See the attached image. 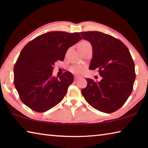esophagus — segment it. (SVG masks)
<instances>
[{
    "instance_id": "1",
    "label": "esophagus",
    "mask_w": 148,
    "mask_h": 148,
    "mask_svg": "<svg viewBox=\"0 0 148 148\" xmlns=\"http://www.w3.org/2000/svg\"><path fill=\"white\" fill-rule=\"evenodd\" d=\"M79 76H74V79H79Z\"/></svg>"
}]
</instances>
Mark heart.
<instances>
[{"mask_svg":"<svg viewBox=\"0 0 148 148\" xmlns=\"http://www.w3.org/2000/svg\"><path fill=\"white\" fill-rule=\"evenodd\" d=\"M87 44H90L89 43V42L84 40V41H82L81 42H79L78 46H84V45H87ZM71 70L73 73L76 74H79L82 73V71H83V68L79 66H72L71 69Z\"/></svg>","mask_w":148,"mask_h":148,"instance_id":"b5f03b06","label":"heart"}]
</instances>
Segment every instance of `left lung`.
<instances>
[{
	"mask_svg": "<svg viewBox=\"0 0 148 148\" xmlns=\"http://www.w3.org/2000/svg\"><path fill=\"white\" fill-rule=\"evenodd\" d=\"M79 33L92 45L89 69H98L102 77L100 82L86 78L87 86L82 94L94 108L112 113L125 104L133 89L136 74L131 55L121 40L109 34L99 31Z\"/></svg>",
	"mask_w": 148,
	"mask_h": 148,
	"instance_id": "left-lung-1",
	"label": "left lung"
}]
</instances>
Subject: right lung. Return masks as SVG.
I'll list each match as a JSON object with an SVG mask.
<instances>
[{"label": "right lung", "instance_id": "add662e5", "mask_svg": "<svg viewBox=\"0 0 148 148\" xmlns=\"http://www.w3.org/2000/svg\"><path fill=\"white\" fill-rule=\"evenodd\" d=\"M82 40L77 32L51 31L40 35L21 50L14 67V83L23 103L37 112H44L63 99L74 82L65 72L52 76L55 62L62 61L70 47Z\"/></svg>", "mask_w": 148, "mask_h": 148}]
</instances>
